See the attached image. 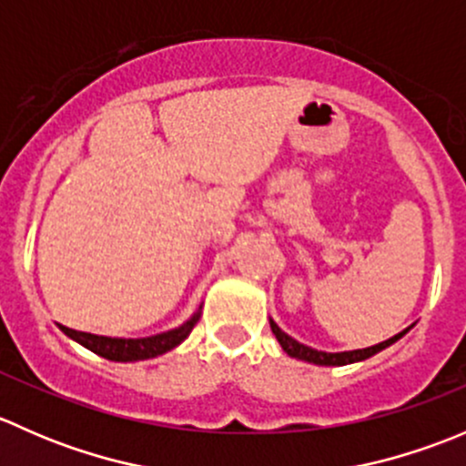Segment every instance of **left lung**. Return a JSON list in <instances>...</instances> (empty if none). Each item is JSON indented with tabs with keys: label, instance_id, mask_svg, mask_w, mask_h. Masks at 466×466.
I'll list each match as a JSON object with an SVG mask.
<instances>
[{
	"label": "left lung",
	"instance_id": "8db88e82",
	"mask_svg": "<svg viewBox=\"0 0 466 466\" xmlns=\"http://www.w3.org/2000/svg\"><path fill=\"white\" fill-rule=\"evenodd\" d=\"M270 329H272V333H275L277 340H279L281 350H284L289 356H293V359L307 360V363H313V365H336L338 368V365L359 363V360H365V359H370V356L379 354L380 350H385V347H390L392 342H397L401 336H406V333L412 329V324L408 329H403L401 333H397V336L379 342V345L365 347V350H354V351H336V354H329V351H318V350H313V347L302 345V342H298L295 338H290L286 331H281V329L277 327V322H272V320H270Z\"/></svg>",
	"mask_w": 466,
	"mask_h": 466
}]
</instances>
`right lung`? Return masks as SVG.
Listing matches in <instances>:
<instances>
[{
    "label": "right lung",
    "mask_w": 466,
    "mask_h": 466,
    "mask_svg": "<svg viewBox=\"0 0 466 466\" xmlns=\"http://www.w3.org/2000/svg\"><path fill=\"white\" fill-rule=\"evenodd\" d=\"M200 311H196L185 324H180L177 329L171 331L157 333V336L148 338H110V336H96V333H86L76 331V329H69L60 324L63 333H67L72 340L81 342L83 347H87L94 354L103 356L107 360H116V363H133V360H146L155 359L159 354H167L173 347L180 345L187 336L191 333V329L198 322Z\"/></svg>",
    "instance_id": "obj_1"
}]
</instances>
